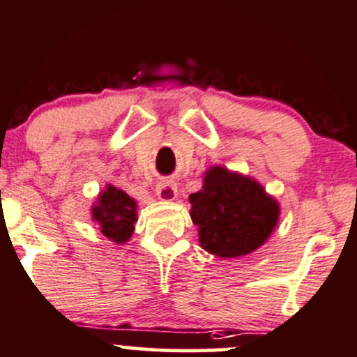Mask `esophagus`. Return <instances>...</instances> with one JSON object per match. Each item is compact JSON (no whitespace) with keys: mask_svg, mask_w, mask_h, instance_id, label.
<instances>
[{"mask_svg":"<svg viewBox=\"0 0 357 357\" xmlns=\"http://www.w3.org/2000/svg\"><path fill=\"white\" fill-rule=\"evenodd\" d=\"M155 195L164 202H172L178 197V186L174 181H159L155 186Z\"/></svg>","mask_w":357,"mask_h":357,"instance_id":"esophagus-1","label":"esophagus"}]
</instances>
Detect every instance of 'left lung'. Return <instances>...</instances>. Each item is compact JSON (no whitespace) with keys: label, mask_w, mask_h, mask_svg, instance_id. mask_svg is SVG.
I'll return each instance as SVG.
<instances>
[{"label":"left lung","mask_w":357,"mask_h":357,"mask_svg":"<svg viewBox=\"0 0 357 357\" xmlns=\"http://www.w3.org/2000/svg\"><path fill=\"white\" fill-rule=\"evenodd\" d=\"M199 245L222 259L248 256L266 244L280 218V203L250 176L211 166L190 195Z\"/></svg>","instance_id":"1"}]
</instances>
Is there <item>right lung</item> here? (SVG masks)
Returning a JSON list of instances; mask_svg holds the SVG:
<instances>
[{
  "mask_svg": "<svg viewBox=\"0 0 357 357\" xmlns=\"http://www.w3.org/2000/svg\"><path fill=\"white\" fill-rule=\"evenodd\" d=\"M91 218L105 237L125 244L135 230L137 202L120 188L107 185L91 206Z\"/></svg>",
  "mask_w": 357,
  "mask_h": 357,
  "instance_id": "right-lung-1",
  "label": "right lung"
}]
</instances>
